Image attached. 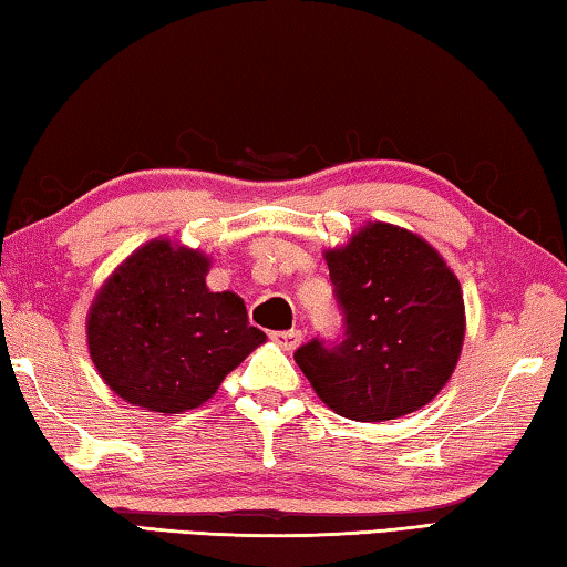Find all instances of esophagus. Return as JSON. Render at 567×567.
I'll return each instance as SVG.
<instances>
[{
    "label": "esophagus",
    "instance_id": "1",
    "mask_svg": "<svg viewBox=\"0 0 567 567\" xmlns=\"http://www.w3.org/2000/svg\"><path fill=\"white\" fill-rule=\"evenodd\" d=\"M270 338L280 344L282 350H295L297 344L302 342V332L300 330H277V332H270Z\"/></svg>",
    "mask_w": 567,
    "mask_h": 567
}]
</instances>
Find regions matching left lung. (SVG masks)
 I'll return each instance as SVG.
<instances>
[{"label": "left lung", "instance_id": "8db88e82", "mask_svg": "<svg viewBox=\"0 0 567 567\" xmlns=\"http://www.w3.org/2000/svg\"><path fill=\"white\" fill-rule=\"evenodd\" d=\"M342 334L312 338L295 362L330 410L360 422L427 405L455 370L465 334L457 277L433 247L392 225H368L324 255Z\"/></svg>", "mask_w": 567, "mask_h": 567}]
</instances>
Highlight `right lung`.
<instances>
[{"label": "right lung", "mask_w": 567, "mask_h": 567, "mask_svg": "<svg viewBox=\"0 0 567 567\" xmlns=\"http://www.w3.org/2000/svg\"><path fill=\"white\" fill-rule=\"evenodd\" d=\"M209 262L167 239L137 249L102 287L87 342L102 380L132 405L185 412L203 405L265 332L235 292H209Z\"/></svg>", "instance_id": "add662e5"}]
</instances>
